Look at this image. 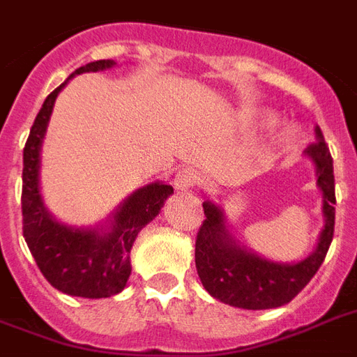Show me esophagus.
Listing matches in <instances>:
<instances>
[{"label":"esophagus","mask_w":357,"mask_h":357,"mask_svg":"<svg viewBox=\"0 0 357 357\" xmlns=\"http://www.w3.org/2000/svg\"><path fill=\"white\" fill-rule=\"evenodd\" d=\"M197 185V174L191 170H179L174 178V187L178 192H187L191 191L192 187Z\"/></svg>","instance_id":"1"}]
</instances>
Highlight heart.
I'll use <instances>...</instances> for the list:
<instances>
[{
  "label": "heart",
  "instance_id": "obj_1",
  "mask_svg": "<svg viewBox=\"0 0 357 357\" xmlns=\"http://www.w3.org/2000/svg\"><path fill=\"white\" fill-rule=\"evenodd\" d=\"M274 115L273 113H265V112H259V113H252L248 121H250V125L253 126H268L274 123ZM299 138V130L291 125H286L282 130L278 132V142L282 145H293Z\"/></svg>",
  "mask_w": 357,
  "mask_h": 357
}]
</instances>
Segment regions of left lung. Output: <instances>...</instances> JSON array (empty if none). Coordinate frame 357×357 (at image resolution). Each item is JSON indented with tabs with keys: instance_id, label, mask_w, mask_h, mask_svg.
Listing matches in <instances>:
<instances>
[{
	"instance_id": "left-lung-1",
	"label": "left lung",
	"mask_w": 357,
	"mask_h": 357,
	"mask_svg": "<svg viewBox=\"0 0 357 357\" xmlns=\"http://www.w3.org/2000/svg\"><path fill=\"white\" fill-rule=\"evenodd\" d=\"M316 144L305 149V157L316 168V185L321 191L324 227L318 244L305 259L278 263L242 245L229 229L225 212L213 200H204V223L195 244V263L202 286L213 299L244 310L278 308L310 282L326 259L335 231L333 158L319 126L314 128Z\"/></svg>"
}]
</instances>
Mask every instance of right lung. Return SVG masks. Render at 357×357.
<instances>
[{"label": "right lung", "mask_w": 357, "mask_h": 357, "mask_svg": "<svg viewBox=\"0 0 357 357\" xmlns=\"http://www.w3.org/2000/svg\"><path fill=\"white\" fill-rule=\"evenodd\" d=\"M115 60H96L81 66L64 83L45 98L24 147L22 229L39 271L58 291L84 299L112 297L125 289L132 273L130 250L138 232L157 218L172 185L153 181L126 197L104 223L75 227L58 221L45 204L39 172L41 147L58 94L81 73L112 70Z\"/></svg>", "instance_id": "1"}]
</instances>
